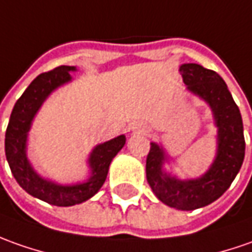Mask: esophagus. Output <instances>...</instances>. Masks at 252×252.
I'll list each match as a JSON object with an SVG mask.
<instances>
[{
  "mask_svg": "<svg viewBox=\"0 0 252 252\" xmlns=\"http://www.w3.org/2000/svg\"><path fill=\"white\" fill-rule=\"evenodd\" d=\"M131 129H133L134 133H141V134H147L150 131V129L147 127L146 125H143V123H136Z\"/></svg>",
  "mask_w": 252,
  "mask_h": 252,
  "instance_id": "34e87169",
  "label": "esophagus"
}]
</instances>
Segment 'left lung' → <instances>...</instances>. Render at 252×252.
<instances>
[{
    "label": "left lung",
    "mask_w": 252,
    "mask_h": 252,
    "mask_svg": "<svg viewBox=\"0 0 252 252\" xmlns=\"http://www.w3.org/2000/svg\"><path fill=\"white\" fill-rule=\"evenodd\" d=\"M179 72L187 91L211 108L218 129L215 159L200 177L179 179L163 168L170 157L162 144L151 143L146 172L154 194L163 204L180 211H193L217 201L230 187L244 161L246 141L240 109L223 79L197 63H183Z\"/></svg>",
    "instance_id": "1"
}]
</instances>
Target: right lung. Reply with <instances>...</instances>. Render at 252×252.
Listing matches in <instances>:
<instances>
[{"label": "right lung", "mask_w": 252, "mask_h": 252, "mask_svg": "<svg viewBox=\"0 0 252 252\" xmlns=\"http://www.w3.org/2000/svg\"><path fill=\"white\" fill-rule=\"evenodd\" d=\"M76 70V66H59L37 76L16 101L5 133V155L16 182L30 195L57 207L82 204L98 193L111 162L126 144V136L121 134L94 147L87 159L90 176L82 183L59 185L35 172L28 158L29 131L45 99L57 89L72 82L70 72Z\"/></svg>", "instance_id": "right-lung-1"}]
</instances>
